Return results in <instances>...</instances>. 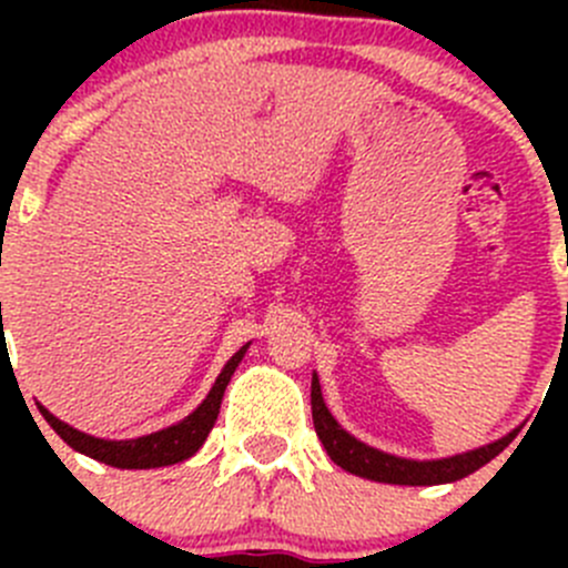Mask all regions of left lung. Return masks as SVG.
Masks as SVG:
<instances>
[{
	"instance_id": "8db88e82",
	"label": "left lung",
	"mask_w": 568,
	"mask_h": 568,
	"mask_svg": "<svg viewBox=\"0 0 568 568\" xmlns=\"http://www.w3.org/2000/svg\"><path fill=\"white\" fill-rule=\"evenodd\" d=\"M311 406H313V426L321 445L326 448L329 459L337 467L348 469V473L359 475V478L379 480V484H400V486H434V484H450V480H459L464 475L475 473L484 464H489L497 454H503V448H508L517 432H511L508 437L497 439V443L486 445V448L469 450V454L450 456V459H437V462H412V459H398V456L382 454V450L368 448L359 439H354L352 434L343 432L337 426L335 417L326 409L324 398H321V385L318 376H313L311 387Z\"/></svg>"
}]
</instances>
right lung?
<instances>
[{"label": "right lung", "mask_w": 568, "mask_h": 568, "mask_svg": "<svg viewBox=\"0 0 568 568\" xmlns=\"http://www.w3.org/2000/svg\"><path fill=\"white\" fill-rule=\"evenodd\" d=\"M244 352H247V346L239 348V352L227 359V365L222 368L220 379L214 382L211 393L205 395L203 404H200L186 420H181L178 426L164 428V432L148 434V437H140V439H120V443H112V439H95L90 437V434L77 432V428H71L68 423L57 420V417L51 415L49 409H43L40 404L38 409L40 415L45 417V423H49V426L54 428V432L60 434L73 450L90 456V459H99L120 469L164 467V464L189 459V456L197 454L200 445L205 443L209 432L214 428L216 415H220V404H222V395H225L227 382H231L233 371H236L239 363H242Z\"/></svg>", "instance_id": "right-lung-1"}]
</instances>
